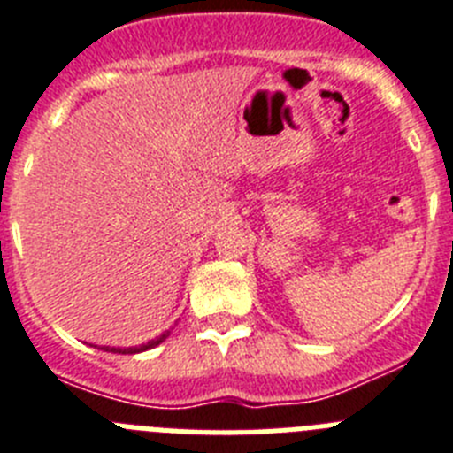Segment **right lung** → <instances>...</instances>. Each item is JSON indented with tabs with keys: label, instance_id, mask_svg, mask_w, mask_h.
Masks as SVG:
<instances>
[{
	"label": "right lung",
	"instance_id": "1",
	"mask_svg": "<svg viewBox=\"0 0 453 453\" xmlns=\"http://www.w3.org/2000/svg\"><path fill=\"white\" fill-rule=\"evenodd\" d=\"M171 335V330H164V333H161L159 337H155V340H150V342H145V344H141V346H127V349H120V346H102V351H111V353H125V356H134V353H141V351H148V349H155V346H159L161 342L166 340V337Z\"/></svg>",
	"mask_w": 453,
	"mask_h": 453
}]
</instances>
